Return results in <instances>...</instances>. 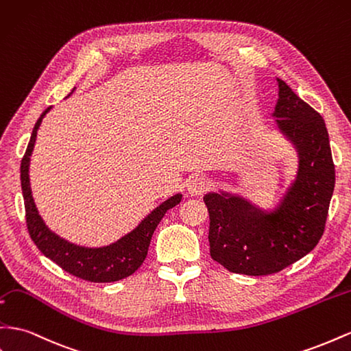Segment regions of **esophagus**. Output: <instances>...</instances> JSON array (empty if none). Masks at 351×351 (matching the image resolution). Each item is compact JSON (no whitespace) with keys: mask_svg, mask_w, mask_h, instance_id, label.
<instances>
[{"mask_svg":"<svg viewBox=\"0 0 351 351\" xmlns=\"http://www.w3.org/2000/svg\"><path fill=\"white\" fill-rule=\"evenodd\" d=\"M210 186H211V180L201 174H195L187 180V191L192 195H202L208 191V189H210Z\"/></svg>","mask_w":351,"mask_h":351,"instance_id":"obj_1","label":"esophagus"}]
</instances>
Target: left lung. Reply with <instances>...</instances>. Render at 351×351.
<instances>
[{"instance_id": "obj_1", "label": "left lung", "mask_w": 351, "mask_h": 351, "mask_svg": "<svg viewBox=\"0 0 351 351\" xmlns=\"http://www.w3.org/2000/svg\"><path fill=\"white\" fill-rule=\"evenodd\" d=\"M273 115L297 146L300 167L280 204L270 213L238 196L208 193L210 252L232 273L267 276L291 266L315 248L325 232L335 186V165L320 113L282 80Z\"/></svg>"}]
</instances>
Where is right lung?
<instances>
[{"label": "right lung", "instance_id": "right-lung-1", "mask_svg": "<svg viewBox=\"0 0 351 351\" xmlns=\"http://www.w3.org/2000/svg\"><path fill=\"white\" fill-rule=\"evenodd\" d=\"M50 109L51 108H47L43 112L40 119L36 121L29 145H27L21 164V182L25 199V217L27 232H29L31 239L38 246V250L45 257H49L59 267L73 274V276L99 283L117 282L124 279L134 273L143 264L147 255L150 239H152V234L159 221L162 220V217L168 210H171L173 206L180 204L182 195L169 197L168 201H165L156 210L150 213L134 230L109 246H103V248H84V246L73 245L59 238L58 234H54L47 229L43 219L38 215L29 186V159L35 145L36 131L40 128L45 113Z\"/></svg>", "mask_w": 351, "mask_h": 351}]
</instances>
